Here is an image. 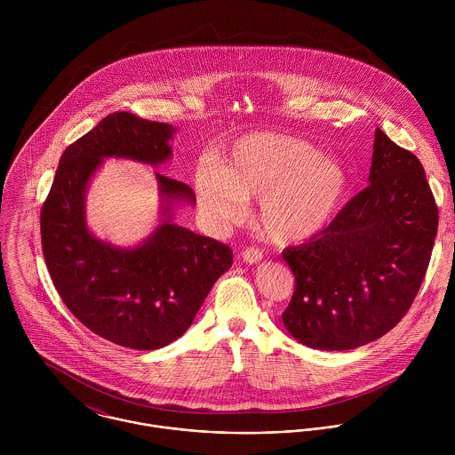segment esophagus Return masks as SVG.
<instances>
[{
    "instance_id": "1",
    "label": "esophagus",
    "mask_w": 455,
    "mask_h": 455,
    "mask_svg": "<svg viewBox=\"0 0 455 455\" xmlns=\"http://www.w3.org/2000/svg\"><path fill=\"white\" fill-rule=\"evenodd\" d=\"M242 258H243L245 262H249V264H258L262 259V252H260L259 249H256V247H249V249H245L242 252Z\"/></svg>"
}]
</instances>
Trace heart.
I'll return each mask as SVG.
<instances>
[{
	"instance_id": "heart-1",
	"label": "heart",
	"mask_w": 455,
	"mask_h": 455,
	"mask_svg": "<svg viewBox=\"0 0 455 455\" xmlns=\"http://www.w3.org/2000/svg\"><path fill=\"white\" fill-rule=\"evenodd\" d=\"M196 189L201 208L219 222L238 220L247 201L259 199L260 231L278 243H299L332 222L348 189V172L296 136L251 132L233 143L220 170H197Z\"/></svg>"
}]
</instances>
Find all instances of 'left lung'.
Wrapping results in <instances>:
<instances>
[{
    "instance_id": "1",
    "label": "left lung",
    "mask_w": 455,
    "mask_h": 455,
    "mask_svg": "<svg viewBox=\"0 0 455 455\" xmlns=\"http://www.w3.org/2000/svg\"><path fill=\"white\" fill-rule=\"evenodd\" d=\"M436 231L438 206L420 161L377 128L370 186L323 233L282 252L296 280L283 325L319 350L384 336L410 310Z\"/></svg>"
}]
</instances>
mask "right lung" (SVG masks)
Returning a JSON list of instances; mask_svg holds the SVG:
<instances>
[{
	"label": "right lung",
	"mask_w": 455,
	"mask_h": 455,
	"mask_svg": "<svg viewBox=\"0 0 455 455\" xmlns=\"http://www.w3.org/2000/svg\"><path fill=\"white\" fill-rule=\"evenodd\" d=\"M173 131L130 112L107 116L63 152L40 213L44 258L68 310L94 334L134 350L180 338L233 264L228 245L170 222L172 203H195V193L159 173L164 220L141 245L114 247L85 226V189L103 157L156 166L170 159Z\"/></svg>",
	"instance_id": "right-lung-1"
}]
</instances>
